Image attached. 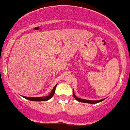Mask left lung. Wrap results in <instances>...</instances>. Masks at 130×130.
Here are the masks:
<instances>
[{"mask_svg":"<svg viewBox=\"0 0 130 130\" xmlns=\"http://www.w3.org/2000/svg\"><path fill=\"white\" fill-rule=\"evenodd\" d=\"M73 96H74V98H75V99H76V100H77V101L80 102L88 103V104H97V103L101 102L103 101H104V100H105V99H106V98H105V99H101V100H99V101H89V100L80 99V98H77V96H76V95H75L74 92V90H73Z\"/></svg>","mask_w":130,"mask_h":130,"instance_id":"1","label":"left lung"}]
</instances>
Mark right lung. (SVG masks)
Listing matches in <instances>:
<instances>
[{
    "instance_id": "add662e5",
    "label": "right lung",
    "mask_w": 130,
    "mask_h": 130,
    "mask_svg": "<svg viewBox=\"0 0 130 130\" xmlns=\"http://www.w3.org/2000/svg\"><path fill=\"white\" fill-rule=\"evenodd\" d=\"M57 84L54 86V88H53V90L51 91V93H50L49 95L46 96H44V97H38V98H31V97H26V96H23V98H24L25 99L29 100V101H48V100L51 99L52 97L54 96V93H55V90H56V87H57Z\"/></svg>"
}]
</instances>
